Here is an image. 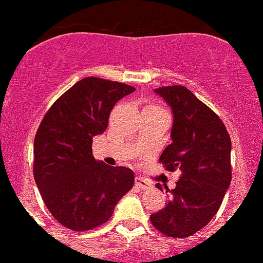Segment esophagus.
<instances>
[{
  "instance_id": "1",
  "label": "esophagus",
  "mask_w": 263,
  "mask_h": 263,
  "mask_svg": "<svg viewBox=\"0 0 263 263\" xmlns=\"http://www.w3.org/2000/svg\"><path fill=\"white\" fill-rule=\"evenodd\" d=\"M135 183H136V185L140 186L141 189H148L151 186V183L147 182L146 179H143V178H141V177H136Z\"/></svg>"
}]
</instances>
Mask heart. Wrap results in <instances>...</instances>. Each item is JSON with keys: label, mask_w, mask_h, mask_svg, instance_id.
Segmentation results:
<instances>
[{"label": "heart", "mask_w": 263, "mask_h": 263, "mask_svg": "<svg viewBox=\"0 0 263 263\" xmlns=\"http://www.w3.org/2000/svg\"><path fill=\"white\" fill-rule=\"evenodd\" d=\"M147 107H153V108H158L157 106H153V105H151V106H147Z\"/></svg>", "instance_id": "heart-1"}]
</instances>
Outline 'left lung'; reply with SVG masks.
<instances>
[{"label": "left lung", "mask_w": 263, "mask_h": 263, "mask_svg": "<svg viewBox=\"0 0 263 263\" xmlns=\"http://www.w3.org/2000/svg\"><path fill=\"white\" fill-rule=\"evenodd\" d=\"M157 95L173 114L172 143L159 162L167 171H180L165 206L151 222L170 237H188L218 213L231 183V140L220 117L185 86L158 87ZM157 188L162 185L157 183Z\"/></svg>", "instance_id": "left-lung-1"}]
</instances>
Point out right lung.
Instances as JSON below:
<instances>
[{"instance_id":"add662e5","label":"right lung","mask_w":263,"mask_h":263,"mask_svg":"<svg viewBox=\"0 0 263 263\" xmlns=\"http://www.w3.org/2000/svg\"><path fill=\"white\" fill-rule=\"evenodd\" d=\"M135 87L89 77L74 84L52 105L34 138L33 174L45 206L74 231L106 222L134 186L129 168L111 167L92 156V138L104 134L120 99Z\"/></svg>"}]
</instances>
